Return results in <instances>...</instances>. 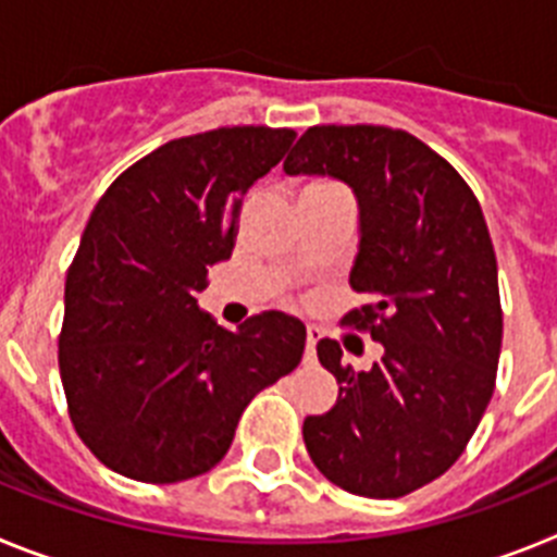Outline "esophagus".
I'll use <instances>...</instances> for the list:
<instances>
[{
  "label": "esophagus",
  "instance_id": "1",
  "mask_svg": "<svg viewBox=\"0 0 557 557\" xmlns=\"http://www.w3.org/2000/svg\"><path fill=\"white\" fill-rule=\"evenodd\" d=\"M321 334L323 332L318 326H307V359H314V346H318Z\"/></svg>",
  "mask_w": 557,
  "mask_h": 557
}]
</instances>
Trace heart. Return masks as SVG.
I'll list each match as a JSON object with an SVG mask.
<instances>
[{
    "label": "heart",
    "instance_id": "b5f03b06",
    "mask_svg": "<svg viewBox=\"0 0 557 557\" xmlns=\"http://www.w3.org/2000/svg\"><path fill=\"white\" fill-rule=\"evenodd\" d=\"M307 189H332V186H329V184H309Z\"/></svg>",
    "mask_w": 557,
    "mask_h": 557
}]
</instances>
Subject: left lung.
<instances>
[{
    "label": "left lung",
    "instance_id": "1",
    "mask_svg": "<svg viewBox=\"0 0 557 557\" xmlns=\"http://www.w3.org/2000/svg\"><path fill=\"white\" fill-rule=\"evenodd\" d=\"M284 172L354 191L348 284L373 304L346 323L385 348L371 371H354L337 339L318 343L339 393L332 410L307 416L304 444L343 491L396 499L449 469L494 396L502 307L488 225L455 166L407 131L309 127Z\"/></svg>",
    "mask_w": 557,
    "mask_h": 557
}]
</instances>
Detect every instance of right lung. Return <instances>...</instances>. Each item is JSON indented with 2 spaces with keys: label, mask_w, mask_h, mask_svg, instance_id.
Listing matches in <instances>:
<instances>
[{
  "label": "right lung",
  "mask_w": 557,
  "mask_h": 557,
  "mask_svg": "<svg viewBox=\"0 0 557 557\" xmlns=\"http://www.w3.org/2000/svg\"><path fill=\"white\" fill-rule=\"evenodd\" d=\"M295 133L218 127L172 139L108 186L66 273L58 366L100 462L139 482L214 469L250 398L301 362L307 326L253 314L236 332L198 307L234 250L239 206Z\"/></svg>",
  "instance_id": "1"
}]
</instances>
